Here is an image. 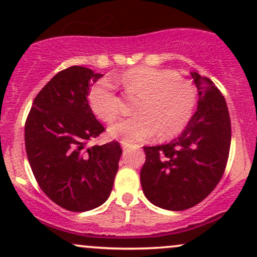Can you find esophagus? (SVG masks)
<instances>
[{"instance_id":"34e87169","label":"esophagus","mask_w":257,"mask_h":257,"mask_svg":"<svg viewBox=\"0 0 257 257\" xmlns=\"http://www.w3.org/2000/svg\"><path fill=\"white\" fill-rule=\"evenodd\" d=\"M131 145H126V144H124V143H122V150L123 151H128L129 149H131Z\"/></svg>"}]
</instances>
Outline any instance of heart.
<instances>
[{"label": "heart", "instance_id": "obj_1", "mask_svg": "<svg viewBox=\"0 0 257 257\" xmlns=\"http://www.w3.org/2000/svg\"><path fill=\"white\" fill-rule=\"evenodd\" d=\"M128 93L141 96L138 114L117 120L110 126V135L126 145L149 140L159 132L162 138L172 137L185 128L196 105V93L188 81L178 78L170 70L138 66L118 77ZM93 111L100 118L114 119L120 110V99L110 79H100L89 93Z\"/></svg>", "mask_w": 257, "mask_h": 257}]
</instances>
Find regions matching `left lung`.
<instances>
[{"instance_id": "8db88e82", "label": "left lung", "mask_w": 257, "mask_h": 257, "mask_svg": "<svg viewBox=\"0 0 257 257\" xmlns=\"http://www.w3.org/2000/svg\"><path fill=\"white\" fill-rule=\"evenodd\" d=\"M197 111L178 138L144 146L140 172L144 194L152 204L179 211L202 202L219 184L231 146V119L226 100L209 78L191 72Z\"/></svg>"}]
</instances>
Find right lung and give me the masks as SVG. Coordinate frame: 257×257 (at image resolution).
Listing matches in <instances>:
<instances>
[{
	"label": "right lung",
	"instance_id": "right-lung-1",
	"mask_svg": "<svg viewBox=\"0 0 257 257\" xmlns=\"http://www.w3.org/2000/svg\"><path fill=\"white\" fill-rule=\"evenodd\" d=\"M102 73L85 66L58 72L37 94L25 123V149L42 191L61 208L88 211L110 197L122 155L117 141L91 147L105 128L88 94Z\"/></svg>",
	"mask_w": 257,
	"mask_h": 257
}]
</instances>
